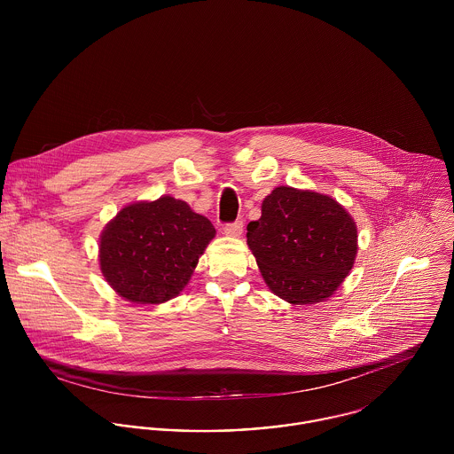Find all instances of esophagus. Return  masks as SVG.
<instances>
[{
    "instance_id": "esophagus-1",
    "label": "esophagus",
    "mask_w": 454,
    "mask_h": 454,
    "mask_svg": "<svg viewBox=\"0 0 454 454\" xmlns=\"http://www.w3.org/2000/svg\"><path fill=\"white\" fill-rule=\"evenodd\" d=\"M223 232H225L227 236L239 238V236L243 234V222L238 220V222H234V223H227V225L223 227Z\"/></svg>"
}]
</instances>
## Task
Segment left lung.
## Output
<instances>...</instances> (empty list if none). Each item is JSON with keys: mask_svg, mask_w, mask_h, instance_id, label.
I'll return each mask as SVG.
<instances>
[{"mask_svg": "<svg viewBox=\"0 0 454 454\" xmlns=\"http://www.w3.org/2000/svg\"><path fill=\"white\" fill-rule=\"evenodd\" d=\"M247 229L265 285L292 306L332 297L358 252L353 216L333 197L315 191L276 187Z\"/></svg>", "mask_w": 454, "mask_h": 454, "instance_id": "left-lung-1", "label": "left lung"}]
</instances>
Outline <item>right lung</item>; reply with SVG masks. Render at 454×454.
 <instances>
[{
    "mask_svg": "<svg viewBox=\"0 0 454 454\" xmlns=\"http://www.w3.org/2000/svg\"><path fill=\"white\" fill-rule=\"evenodd\" d=\"M216 231L180 199L162 195L124 206L99 236V269L132 304H162L180 295Z\"/></svg>",
    "mask_w": 454,
    "mask_h": 454,
    "instance_id": "1",
    "label": "right lung"
}]
</instances>
